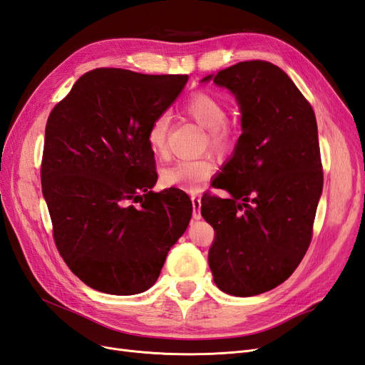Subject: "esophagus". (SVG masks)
Instances as JSON below:
<instances>
[{
  "label": "esophagus",
  "mask_w": 365,
  "mask_h": 365,
  "mask_svg": "<svg viewBox=\"0 0 365 365\" xmlns=\"http://www.w3.org/2000/svg\"><path fill=\"white\" fill-rule=\"evenodd\" d=\"M192 205H193V219H201V197L192 195Z\"/></svg>",
  "instance_id": "34e87169"
}]
</instances>
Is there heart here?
Returning a JSON list of instances; mask_svg holds the SVG:
<instances>
[{
    "mask_svg": "<svg viewBox=\"0 0 365 365\" xmlns=\"http://www.w3.org/2000/svg\"><path fill=\"white\" fill-rule=\"evenodd\" d=\"M182 109L197 125L208 130L207 141L210 149L217 153L233 149L236 129L227 121L225 103L217 96L204 90L195 91L185 98ZM168 129L169 117L161 114L152 121L148 130L149 146L152 152L161 158L168 155V145H165ZM213 172L215 163L210 158L181 160L161 172V181L168 187H181V189L197 192Z\"/></svg>",
    "mask_w": 365,
    "mask_h": 365,
    "instance_id": "heart-1",
    "label": "heart"
}]
</instances>
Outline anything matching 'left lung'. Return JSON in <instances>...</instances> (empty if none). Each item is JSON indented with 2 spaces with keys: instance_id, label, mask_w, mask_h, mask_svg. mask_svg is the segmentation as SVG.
Wrapping results in <instances>:
<instances>
[{
  "instance_id": "left-lung-1",
  "label": "left lung",
  "mask_w": 365,
  "mask_h": 365,
  "mask_svg": "<svg viewBox=\"0 0 365 365\" xmlns=\"http://www.w3.org/2000/svg\"><path fill=\"white\" fill-rule=\"evenodd\" d=\"M210 79L235 94L242 135L213 181L231 196H202L201 215L215 230L208 264L220 291L259 295L288 279L311 245L323 192L317 120L271 62H239L202 82Z\"/></svg>"
}]
</instances>
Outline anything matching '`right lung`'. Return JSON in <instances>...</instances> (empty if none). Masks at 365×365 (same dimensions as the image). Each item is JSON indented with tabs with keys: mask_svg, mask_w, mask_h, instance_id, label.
<instances>
[{
	"mask_svg": "<svg viewBox=\"0 0 365 365\" xmlns=\"http://www.w3.org/2000/svg\"><path fill=\"white\" fill-rule=\"evenodd\" d=\"M187 81V74L96 68L51 109L42 195L59 254L93 289L148 291L190 222L193 205L182 190H150L158 175L148 143L150 123Z\"/></svg>",
	"mask_w": 365,
	"mask_h": 365,
	"instance_id": "right-lung-1",
	"label": "right lung"
}]
</instances>
